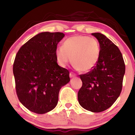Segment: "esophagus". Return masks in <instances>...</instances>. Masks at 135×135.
<instances>
[{
    "instance_id": "obj_1",
    "label": "esophagus",
    "mask_w": 135,
    "mask_h": 135,
    "mask_svg": "<svg viewBox=\"0 0 135 135\" xmlns=\"http://www.w3.org/2000/svg\"><path fill=\"white\" fill-rule=\"evenodd\" d=\"M75 76H76V75H75L74 73L73 72L70 73V78H73V77H75Z\"/></svg>"
}]
</instances>
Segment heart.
<instances>
[{
  "label": "heart",
  "instance_id": "obj_1",
  "mask_svg": "<svg viewBox=\"0 0 135 135\" xmlns=\"http://www.w3.org/2000/svg\"><path fill=\"white\" fill-rule=\"evenodd\" d=\"M100 47L95 38L86 35H74L63 42L62 47L56 51V56L60 66H65L71 61L74 67L83 72H89L97 64Z\"/></svg>",
  "mask_w": 135,
  "mask_h": 135
}]
</instances>
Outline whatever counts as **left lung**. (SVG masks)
<instances>
[{"instance_id": "left-lung-1", "label": "left lung", "mask_w": 135, "mask_h": 135, "mask_svg": "<svg viewBox=\"0 0 135 135\" xmlns=\"http://www.w3.org/2000/svg\"><path fill=\"white\" fill-rule=\"evenodd\" d=\"M91 35L100 44V58L91 71L80 75L83 86L77 97L82 107L100 112L110 107L120 95L125 64L118 47L110 40L100 33Z\"/></svg>"}]
</instances>
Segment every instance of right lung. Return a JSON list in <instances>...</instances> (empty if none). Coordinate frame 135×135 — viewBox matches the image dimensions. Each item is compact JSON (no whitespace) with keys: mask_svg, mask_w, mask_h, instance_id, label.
<instances>
[{"mask_svg":"<svg viewBox=\"0 0 135 135\" xmlns=\"http://www.w3.org/2000/svg\"><path fill=\"white\" fill-rule=\"evenodd\" d=\"M61 32H42L30 38L17 52L13 64L16 91L20 102L39 114L57 105L59 91L69 83V72L57 63V44Z\"/></svg>","mask_w":135,"mask_h":135,"instance_id":"obj_1","label":"right lung"}]
</instances>
